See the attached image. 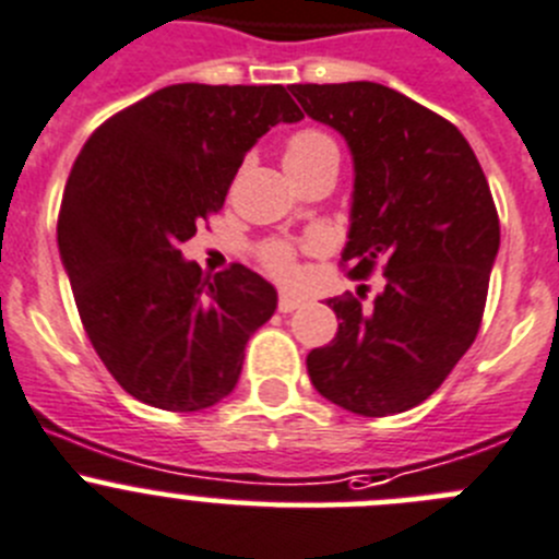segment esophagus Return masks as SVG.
I'll return each instance as SVG.
<instances>
[{
  "instance_id": "34e87169",
  "label": "esophagus",
  "mask_w": 559,
  "mask_h": 559,
  "mask_svg": "<svg viewBox=\"0 0 559 559\" xmlns=\"http://www.w3.org/2000/svg\"><path fill=\"white\" fill-rule=\"evenodd\" d=\"M300 304H304L300 297H295V295H281V297H278V311H281V314H292V311H295Z\"/></svg>"
}]
</instances>
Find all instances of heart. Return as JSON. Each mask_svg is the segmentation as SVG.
I'll use <instances>...</instances> for the list:
<instances>
[{
  "instance_id": "obj_1",
  "label": "heart",
  "mask_w": 559,
  "mask_h": 559,
  "mask_svg": "<svg viewBox=\"0 0 559 559\" xmlns=\"http://www.w3.org/2000/svg\"><path fill=\"white\" fill-rule=\"evenodd\" d=\"M284 162L295 179L322 168V165H336L338 168V145L328 132L314 127L297 129L284 140ZM255 259L273 278L292 281L297 273V253L284 239H267L255 248Z\"/></svg>"
}]
</instances>
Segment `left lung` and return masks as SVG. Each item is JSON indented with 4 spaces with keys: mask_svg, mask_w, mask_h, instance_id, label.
Wrapping results in <instances>:
<instances>
[{
    "mask_svg": "<svg viewBox=\"0 0 559 559\" xmlns=\"http://www.w3.org/2000/svg\"><path fill=\"white\" fill-rule=\"evenodd\" d=\"M306 115L344 134L356 159L350 242L356 281L383 292L331 297L338 331L306 358L322 397L358 416L425 403L477 338L499 250V215L455 123L378 82L289 85Z\"/></svg>",
    "mask_w": 559,
    "mask_h": 559,
    "instance_id": "left-lung-1",
    "label": "left lung"
}]
</instances>
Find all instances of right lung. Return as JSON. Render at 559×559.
<instances>
[{"label": "right lung", "mask_w": 559, "mask_h": 559, "mask_svg": "<svg viewBox=\"0 0 559 559\" xmlns=\"http://www.w3.org/2000/svg\"><path fill=\"white\" fill-rule=\"evenodd\" d=\"M304 118L281 85H170L87 138L62 192L57 242L93 350L127 394L174 414L221 403L275 289L231 264L215 278L181 242L217 215L245 151Z\"/></svg>", "instance_id": "right-lung-1"}]
</instances>
